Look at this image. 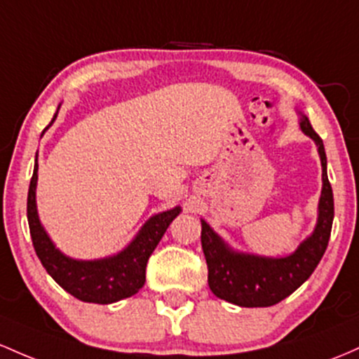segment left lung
I'll list each match as a JSON object with an SVG mask.
<instances>
[{
  "instance_id": "8db88e82",
  "label": "left lung",
  "mask_w": 359,
  "mask_h": 359,
  "mask_svg": "<svg viewBox=\"0 0 359 359\" xmlns=\"http://www.w3.org/2000/svg\"><path fill=\"white\" fill-rule=\"evenodd\" d=\"M300 129L317 147L322 165V192L317 223L310 237L285 257L247 254L231 249L204 219H201V243L208 264V285L222 300L238 306H271L285 300L312 276L330 238L334 219V196L327 177V156L320 136L309 117L300 112Z\"/></svg>"
}]
</instances>
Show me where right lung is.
I'll list each match as a JSON object with an SVG mask.
<instances>
[{
	"label": "right lung",
	"instance_id": "add662e5",
	"mask_svg": "<svg viewBox=\"0 0 359 359\" xmlns=\"http://www.w3.org/2000/svg\"><path fill=\"white\" fill-rule=\"evenodd\" d=\"M59 107L50 124L42 131V135L56 121ZM37 170L39 161L37 156H35L34 175L32 180H30L29 198H27V218H29L30 237H32L35 254L41 259L47 274L62 290H66L74 298L86 303L109 305V303H116L136 294L147 281V264L149 255L156 249V245H158L167 228L170 226V223L180 215V211H182L180 206L153 215L141 226L136 237L117 254L109 255V257L93 259V261H81V259H73L69 255L62 254L54 245V242L47 235L46 228L42 226L41 219H39L37 201H35L39 179Z\"/></svg>",
	"mask_w": 359,
	"mask_h": 359
}]
</instances>
